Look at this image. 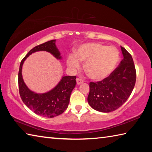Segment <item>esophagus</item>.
<instances>
[{
    "label": "esophagus",
    "instance_id": "34e87169",
    "mask_svg": "<svg viewBox=\"0 0 152 152\" xmlns=\"http://www.w3.org/2000/svg\"><path fill=\"white\" fill-rule=\"evenodd\" d=\"M76 82H77V84H78V85H79V84H82L84 82V80L82 79H81V78H77L76 79Z\"/></svg>",
    "mask_w": 152,
    "mask_h": 152
}]
</instances>
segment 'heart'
<instances>
[{
    "label": "heart",
    "mask_w": 152,
    "mask_h": 152,
    "mask_svg": "<svg viewBox=\"0 0 152 152\" xmlns=\"http://www.w3.org/2000/svg\"><path fill=\"white\" fill-rule=\"evenodd\" d=\"M119 60V53L115 48L99 43H88L80 46L76 55H69L68 64L72 68H78L80 61L86 62L84 68L88 76L101 80L113 72Z\"/></svg>",
    "instance_id": "1"
}]
</instances>
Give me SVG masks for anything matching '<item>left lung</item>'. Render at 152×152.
<instances>
[{
  "instance_id": "8db88e82",
  "label": "left lung",
  "mask_w": 152,
  "mask_h": 152,
  "mask_svg": "<svg viewBox=\"0 0 152 152\" xmlns=\"http://www.w3.org/2000/svg\"><path fill=\"white\" fill-rule=\"evenodd\" d=\"M121 48L123 60L110 75L99 82H90L88 102L92 109L110 113L125 103L136 81V70L132 55Z\"/></svg>"
}]
</instances>
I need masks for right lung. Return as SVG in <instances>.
I'll return each mask as SVG.
<instances>
[{"mask_svg": "<svg viewBox=\"0 0 152 152\" xmlns=\"http://www.w3.org/2000/svg\"><path fill=\"white\" fill-rule=\"evenodd\" d=\"M38 51H48L57 59H61L60 53L56 45V39L49 41L31 49L20 64L18 74L19 94L25 104L35 114L52 118L61 115L68 108L71 92L76 85V76H63L58 85L46 93L37 94L31 91L23 80L22 66L28 56Z\"/></svg>", "mask_w": 152, "mask_h": 152, "instance_id": "1", "label": "right lung"}]
</instances>
